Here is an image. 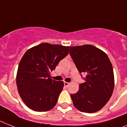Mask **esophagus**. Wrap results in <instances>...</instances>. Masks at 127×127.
Listing matches in <instances>:
<instances>
[{"instance_id":"esophagus-1","label":"esophagus","mask_w":127,"mask_h":127,"mask_svg":"<svg viewBox=\"0 0 127 127\" xmlns=\"http://www.w3.org/2000/svg\"><path fill=\"white\" fill-rule=\"evenodd\" d=\"M64 87H68L69 86V85H70V83H67V82H64Z\"/></svg>"}]
</instances>
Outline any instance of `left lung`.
<instances>
[{
	"label": "left lung",
	"instance_id": "8db88e82",
	"mask_svg": "<svg viewBox=\"0 0 127 127\" xmlns=\"http://www.w3.org/2000/svg\"><path fill=\"white\" fill-rule=\"evenodd\" d=\"M70 55L79 72L87 74L79 91L71 94L73 105L83 112L99 111L108 103L114 88V71L108 55L90 44L70 46Z\"/></svg>",
	"mask_w": 127,
	"mask_h": 127
}]
</instances>
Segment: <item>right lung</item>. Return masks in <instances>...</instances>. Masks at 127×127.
<instances>
[{
    "label": "right lung",
    "mask_w": 127,
    "mask_h": 127,
    "mask_svg": "<svg viewBox=\"0 0 127 127\" xmlns=\"http://www.w3.org/2000/svg\"><path fill=\"white\" fill-rule=\"evenodd\" d=\"M69 48L44 42L28 49L22 56L16 82L19 95L28 108L46 112L55 106L64 83L52 79L50 73L68 54Z\"/></svg>",
    "instance_id": "obj_1"
}]
</instances>
